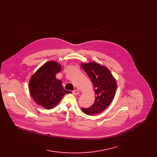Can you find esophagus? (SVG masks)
I'll list each match as a JSON object with an SVG mask.
<instances>
[{
    "label": "esophagus",
    "mask_w": 157,
    "mask_h": 157,
    "mask_svg": "<svg viewBox=\"0 0 157 157\" xmlns=\"http://www.w3.org/2000/svg\"><path fill=\"white\" fill-rule=\"evenodd\" d=\"M73 94L74 95H78L79 94V90H78V89H76V90L73 91Z\"/></svg>",
    "instance_id": "obj_1"
}]
</instances>
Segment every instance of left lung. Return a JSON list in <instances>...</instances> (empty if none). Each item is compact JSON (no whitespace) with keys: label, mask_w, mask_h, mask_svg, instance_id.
I'll use <instances>...</instances> for the list:
<instances>
[{"label":"left lung","mask_w":157,"mask_h":157,"mask_svg":"<svg viewBox=\"0 0 157 157\" xmlns=\"http://www.w3.org/2000/svg\"><path fill=\"white\" fill-rule=\"evenodd\" d=\"M82 68L90 78L95 91L94 103L89 108H81L83 113L94 116L105 110L113 101L117 89V82L110 70L96 62L81 63Z\"/></svg>","instance_id":"8db88e82"}]
</instances>
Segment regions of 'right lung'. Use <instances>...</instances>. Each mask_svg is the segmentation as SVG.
<instances>
[{"mask_svg": "<svg viewBox=\"0 0 157 157\" xmlns=\"http://www.w3.org/2000/svg\"><path fill=\"white\" fill-rule=\"evenodd\" d=\"M61 70V65L49 61L42 65L31 76L29 91L35 102L46 109L56 107L68 91L64 89L62 81L56 75Z\"/></svg>", "mask_w": 157, "mask_h": 157, "instance_id": "right-lung-1", "label": "right lung"}]
</instances>
